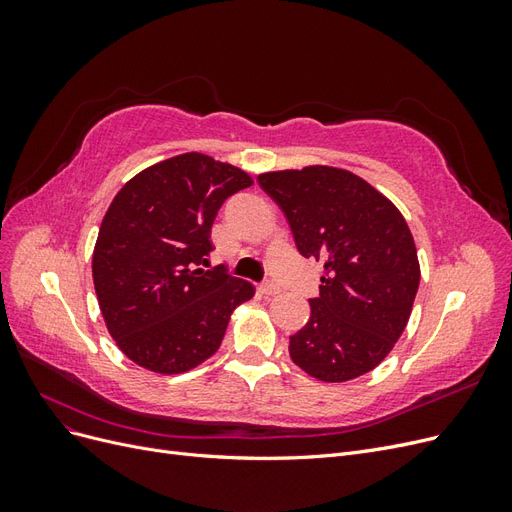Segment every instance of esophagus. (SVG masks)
Returning a JSON list of instances; mask_svg holds the SVG:
<instances>
[{"label":"esophagus","mask_w":512,"mask_h":512,"mask_svg":"<svg viewBox=\"0 0 512 512\" xmlns=\"http://www.w3.org/2000/svg\"><path fill=\"white\" fill-rule=\"evenodd\" d=\"M280 292H282L280 286L273 284V282H267V284L260 286V294H265V297H275V294H280Z\"/></svg>","instance_id":"esophagus-1"}]
</instances>
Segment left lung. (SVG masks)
<instances>
[{"label":"left lung","instance_id":"1","mask_svg":"<svg viewBox=\"0 0 512 512\" xmlns=\"http://www.w3.org/2000/svg\"><path fill=\"white\" fill-rule=\"evenodd\" d=\"M258 183L286 213L299 252L324 262L312 316L290 337L292 363L320 382L376 369L404 333L421 282L404 215L346 168L271 170Z\"/></svg>","mask_w":512,"mask_h":512}]
</instances>
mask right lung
Returning <instances> with one entry per match:
<instances>
[{
  "label": "right lung",
  "mask_w": 512,
  "mask_h": 512,
  "mask_svg": "<svg viewBox=\"0 0 512 512\" xmlns=\"http://www.w3.org/2000/svg\"><path fill=\"white\" fill-rule=\"evenodd\" d=\"M254 179L190 151L134 175L108 207L91 260L106 329L130 361L173 376L220 348L254 286L222 267L200 269L224 200Z\"/></svg>",
  "instance_id": "1"
}]
</instances>
